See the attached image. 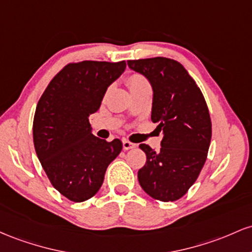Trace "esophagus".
<instances>
[{
    "label": "esophagus",
    "mask_w": 252,
    "mask_h": 252,
    "mask_svg": "<svg viewBox=\"0 0 252 252\" xmlns=\"http://www.w3.org/2000/svg\"><path fill=\"white\" fill-rule=\"evenodd\" d=\"M123 148H124V150L133 149V148H135V144L131 143V141L127 140V139H124V140H123Z\"/></svg>",
    "instance_id": "1"
}]
</instances>
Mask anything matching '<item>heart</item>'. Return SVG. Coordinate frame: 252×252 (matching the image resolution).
<instances>
[{
	"label": "heart",
	"instance_id": "b5f03b06",
	"mask_svg": "<svg viewBox=\"0 0 252 252\" xmlns=\"http://www.w3.org/2000/svg\"><path fill=\"white\" fill-rule=\"evenodd\" d=\"M126 84L131 93L140 92V90H151V84L148 78L138 72H133L127 76Z\"/></svg>",
	"mask_w": 252,
	"mask_h": 252
}]
</instances>
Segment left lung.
I'll return each instance as SVG.
<instances>
[{"label":"left lung","instance_id":"8db88e82","mask_svg":"<svg viewBox=\"0 0 252 252\" xmlns=\"http://www.w3.org/2000/svg\"><path fill=\"white\" fill-rule=\"evenodd\" d=\"M145 76L154 89L151 120L163 132L160 151L146 144V163L138 181L146 194L163 202L176 201L194 185L207 159L212 123L196 82L174 59L155 57L127 61Z\"/></svg>","mask_w":252,"mask_h":252}]
</instances>
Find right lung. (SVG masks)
<instances>
[{"instance_id":"add662e5","label":"right lung","mask_w":252,"mask_h":252,"mask_svg":"<svg viewBox=\"0 0 252 252\" xmlns=\"http://www.w3.org/2000/svg\"><path fill=\"white\" fill-rule=\"evenodd\" d=\"M126 67L125 61H83L66 64L50 82L36 104L33 141L51 185L73 202L97 193L104 174L123 150L120 139L92 134L89 117L106 90Z\"/></svg>"}]
</instances>
